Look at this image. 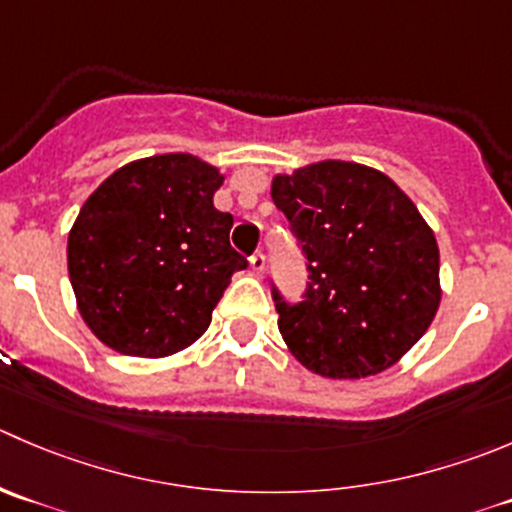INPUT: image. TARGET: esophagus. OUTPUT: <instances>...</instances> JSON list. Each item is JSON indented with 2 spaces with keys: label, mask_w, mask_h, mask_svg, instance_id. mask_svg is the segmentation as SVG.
<instances>
[{
  "label": "esophagus",
  "mask_w": 512,
  "mask_h": 512,
  "mask_svg": "<svg viewBox=\"0 0 512 512\" xmlns=\"http://www.w3.org/2000/svg\"><path fill=\"white\" fill-rule=\"evenodd\" d=\"M265 255H262V252H255V255L250 257V270H252V275L255 277H262L265 275Z\"/></svg>",
  "instance_id": "esophagus-1"
}]
</instances>
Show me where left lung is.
Here are the masks:
<instances>
[{
  "label": "left lung",
  "instance_id": "8db88e82",
  "mask_svg": "<svg viewBox=\"0 0 512 512\" xmlns=\"http://www.w3.org/2000/svg\"><path fill=\"white\" fill-rule=\"evenodd\" d=\"M272 202L307 257L305 300H277L287 350L332 380L380 375L428 332L440 307L433 227L385 172L320 160L275 175Z\"/></svg>",
  "mask_w": 512,
  "mask_h": 512
}]
</instances>
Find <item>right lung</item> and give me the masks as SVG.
Wrapping results in <instances>:
<instances>
[{
	"instance_id": "obj_1",
	"label": "right lung",
	"mask_w": 512,
	"mask_h": 512,
	"mask_svg": "<svg viewBox=\"0 0 512 512\" xmlns=\"http://www.w3.org/2000/svg\"><path fill=\"white\" fill-rule=\"evenodd\" d=\"M225 175L190 152L142 157L84 200L67 237L77 310L114 352L167 357L200 340L230 277L232 215L212 202Z\"/></svg>"
}]
</instances>
